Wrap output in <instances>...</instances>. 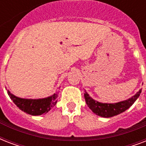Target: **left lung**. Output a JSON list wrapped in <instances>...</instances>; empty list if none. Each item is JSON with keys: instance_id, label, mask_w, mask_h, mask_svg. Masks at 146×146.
I'll list each match as a JSON object with an SVG mask.
<instances>
[{"instance_id": "8db88e82", "label": "left lung", "mask_w": 146, "mask_h": 146, "mask_svg": "<svg viewBox=\"0 0 146 146\" xmlns=\"http://www.w3.org/2000/svg\"><path fill=\"white\" fill-rule=\"evenodd\" d=\"M141 92L142 91L139 90L136 95H134L131 98L117 103H102L97 102L90 97L86 91L84 93V98L87 105L93 113L102 117L108 118L118 115L130 108L134 102H136V99L139 97Z\"/></svg>"}]
</instances>
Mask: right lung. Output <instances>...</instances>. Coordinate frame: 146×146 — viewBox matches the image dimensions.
<instances>
[{"mask_svg":"<svg viewBox=\"0 0 146 146\" xmlns=\"http://www.w3.org/2000/svg\"><path fill=\"white\" fill-rule=\"evenodd\" d=\"M8 96H10L13 103L26 113L30 115L38 116L43 113H47L57 103V93H54L52 96H48L44 98H22L17 97L12 94L9 90H7Z\"/></svg>","mask_w":146,"mask_h":146,"instance_id":"add662e5","label":"right lung"}]
</instances>
